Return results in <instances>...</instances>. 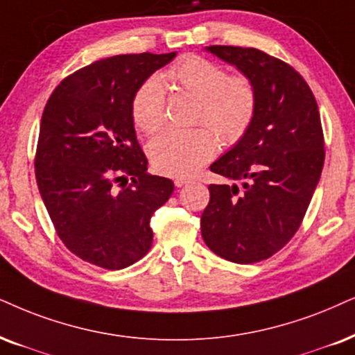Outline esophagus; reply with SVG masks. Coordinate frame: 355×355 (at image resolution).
Wrapping results in <instances>:
<instances>
[{"mask_svg": "<svg viewBox=\"0 0 355 355\" xmlns=\"http://www.w3.org/2000/svg\"><path fill=\"white\" fill-rule=\"evenodd\" d=\"M173 183H175V187H178V188H182V187H185V185H188V183H191V180L190 178H183V177H177L173 180Z\"/></svg>", "mask_w": 355, "mask_h": 355, "instance_id": "esophagus-1", "label": "esophagus"}]
</instances>
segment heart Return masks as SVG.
Wrapping results in <instances>:
<instances>
[{
  "mask_svg": "<svg viewBox=\"0 0 355 355\" xmlns=\"http://www.w3.org/2000/svg\"><path fill=\"white\" fill-rule=\"evenodd\" d=\"M167 77L198 98L193 123L201 128L162 132L149 144V157L157 172L185 177L213 159L219 146L216 135L224 146H234L248 134L257 113V89L245 75H227L221 65L195 55L170 69ZM132 119L147 134L164 125L165 88L155 75L137 88Z\"/></svg>",
  "mask_w": 355,
  "mask_h": 355,
  "instance_id": "obj_1",
  "label": "heart"
}]
</instances>
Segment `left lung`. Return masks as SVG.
Wrapping results in <instances>:
<instances>
[{
  "label": "left lung",
  "mask_w": 355,
  "mask_h": 355,
  "mask_svg": "<svg viewBox=\"0 0 355 355\" xmlns=\"http://www.w3.org/2000/svg\"><path fill=\"white\" fill-rule=\"evenodd\" d=\"M257 89V113L244 137L211 165L237 185H209L201 236L219 257L254 263L272 257L302 224L324 165L315 95L293 67L252 47L209 46Z\"/></svg>",
  "instance_id": "8db88e82"
}]
</instances>
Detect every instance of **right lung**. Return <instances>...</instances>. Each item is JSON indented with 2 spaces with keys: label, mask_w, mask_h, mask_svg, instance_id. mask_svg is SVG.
I'll return each mask as SVG.
<instances>
[{
  "label": "right lung",
  "mask_w": 355,
  "mask_h": 355,
  "mask_svg": "<svg viewBox=\"0 0 355 355\" xmlns=\"http://www.w3.org/2000/svg\"><path fill=\"white\" fill-rule=\"evenodd\" d=\"M175 55L93 62L62 80L44 107L34 162L40 196L67 249L93 266L119 270L144 257L152 214L173 193L172 180L147 173L132 100Z\"/></svg>",
  "instance_id": "right-lung-1"
}]
</instances>
